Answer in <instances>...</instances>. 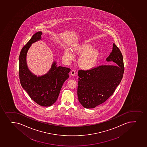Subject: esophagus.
Segmentation results:
<instances>
[{
  "mask_svg": "<svg viewBox=\"0 0 147 147\" xmlns=\"http://www.w3.org/2000/svg\"><path fill=\"white\" fill-rule=\"evenodd\" d=\"M75 74V71L74 70H71V72H70V75H71V76H74Z\"/></svg>",
  "mask_w": 147,
  "mask_h": 147,
  "instance_id": "1",
  "label": "esophagus"
}]
</instances>
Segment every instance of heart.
<instances>
[{"instance_id":"1","label":"heart","mask_w":147,"mask_h":147,"mask_svg":"<svg viewBox=\"0 0 147 147\" xmlns=\"http://www.w3.org/2000/svg\"><path fill=\"white\" fill-rule=\"evenodd\" d=\"M69 49H65L63 51V57L67 62L73 60L74 55H80L78 59L77 63L80 68L83 70L91 69L96 66L100 58V51L94 49L93 46L86 42L77 43Z\"/></svg>"}]
</instances>
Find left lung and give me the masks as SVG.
<instances>
[{"label":"left lung","instance_id":"1","mask_svg":"<svg viewBox=\"0 0 147 147\" xmlns=\"http://www.w3.org/2000/svg\"><path fill=\"white\" fill-rule=\"evenodd\" d=\"M106 61L113 62L115 65H100L88 70L78 71V97L85 108H94L104 102L121 81L124 71L123 56L114 43Z\"/></svg>","mask_w":147,"mask_h":147}]
</instances>
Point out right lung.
Returning a JSON list of instances; mask_svg holds the SVG:
<instances>
[{"label":"right lung","mask_w":147,"mask_h":147,"mask_svg":"<svg viewBox=\"0 0 147 147\" xmlns=\"http://www.w3.org/2000/svg\"><path fill=\"white\" fill-rule=\"evenodd\" d=\"M42 32L33 35L19 55V79L22 87L33 101L41 106H51L57 100L63 83L69 78L70 69L57 66L54 61L45 74L37 76L28 69L27 55L32 44L42 39Z\"/></svg>","instance_id":"obj_1"}]
</instances>
